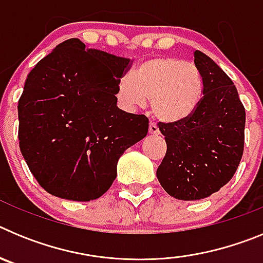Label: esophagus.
Listing matches in <instances>:
<instances>
[{
  "instance_id": "esophagus-1",
  "label": "esophagus",
  "mask_w": 263,
  "mask_h": 263,
  "mask_svg": "<svg viewBox=\"0 0 263 263\" xmlns=\"http://www.w3.org/2000/svg\"><path fill=\"white\" fill-rule=\"evenodd\" d=\"M148 133L152 134V136H158L159 134V127L157 126V124L150 122V125H148Z\"/></svg>"
}]
</instances>
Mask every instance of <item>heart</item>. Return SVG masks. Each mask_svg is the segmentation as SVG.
I'll return each mask as SVG.
<instances>
[{"instance_id": "1", "label": "heart", "mask_w": 263, "mask_h": 263, "mask_svg": "<svg viewBox=\"0 0 263 263\" xmlns=\"http://www.w3.org/2000/svg\"><path fill=\"white\" fill-rule=\"evenodd\" d=\"M203 96V80L197 68L178 58H154L138 67L134 80L118 81L116 99L125 109H137L150 100L153 115L164 122L191 116Z\"/></svg>"}]
</instances>
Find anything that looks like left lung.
<instances>
[{"label": "left lung", "mask_w": 263, "mask_h": 263, "mask_svg": "<svg viewBox=\"0 0 263 263\" xmlns=\"http://www.w3.org/2000/svg\"><path fill=\"white\" fill-rule=\"evenodd\" d=\"M194 57L203 80L200 103L184 120L159 122L167 152L157 178L179 200H200L224 187L240 164L245 141V108L233 81L201 51Z\"/></svg>", "instance_id": "obj_1"}]
</instances>
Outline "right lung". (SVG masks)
Returning <instances> with one entry per match:
<instances>
[{"instance_id": "1", "label": "right lung", "mask_w": 263, "mask_h": 263, "mask_svg": "<svg viewBox=\"0 0 263 263\" xmlns=\"http://www.w3.org/2000/svg\"><path fill=\"white\" fill-rule=\"evenodd\" d=\"M130 64L72 38L27 75L18 101L20 148L48 194L99 199L117 176L121 155L146 137L147 118L117 106L118 81Z\"/></svg>"}]
</instances>
